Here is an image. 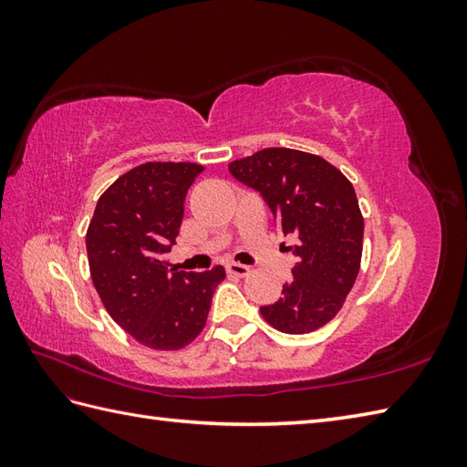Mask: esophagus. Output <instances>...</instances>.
I'll return each mask as SVG.
<instances>
[{"label":"esophagus","instance_id":"obj_1","mask_svg":"<svg viewBox=\"0 0 467 467\" xmlns=\"http://www.w3.org/2000/svg\"><path fill=\"white\" fill-rule=\"evenodd\" d=\"M226 271L231 275H236V276H246L251 273V269L246 265H241V263H228L226 265Z\"/></svg>","mask_w":467,"mask_h":467}]
</instances>
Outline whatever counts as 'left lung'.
<instances>
[{
	"label": "left lung",
	"instance_id": "obj_1",
	"mask_svg": "<svg viewBox=\"0 0 467 467\" xmlns=\"http://www.w3.org/2000/svg\"><path fill=\"white\" fill-rule=\"evenodd\" d=\"M228 171L263 194L285 234L299 236V263L281 299L261 306L263 319L289 335L321 329L341 311L361 266L363 214L349 178L293 148H265Z\"/></svg>",
	"mask_w": 467,
	"mask_h": 467
}]
</instances>
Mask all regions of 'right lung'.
I'll return each instance as SVG.
<instances>
[{
  "mask_svg": "<svg viewBox=\"0 0 467 467\" xmlns=\"http://www.w3.org/2000/svg\"><path fill=\"white\" fill-rule=\"evenodd\" d=\"M204 166L146 162L106 188L86 233L92 283L112 319L138 343L176 351L202 333L226 273L171 269L188 188Z\"/></svg>",
  "mask_w": 467,
  "mask_h": 467,
  "instance_id": "1",
  "label": "right lung"
}]
</instances>
